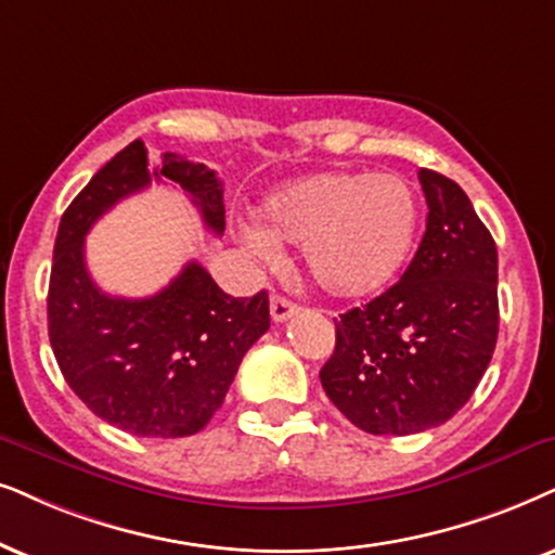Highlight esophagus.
Instances as JSON below:
<instances>
[{
	"label": "esophagus",
	"mask_w": 555,
	"mask_h": 555,
	"mask_svg": "<svg viewBox=\"0 0 555 555\" xmlns=\"http://www.w3.org/2000/svg\"><path fill=\"white\" fill-rule=\"evenodd\" d=\"M299 307L294 305L292 299L286 297H271V318L273 322H286L289 318H294L297 314Z\"/></svg>",
	"instance_id": "esophagus-1"
}]
</instances>
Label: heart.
<instances>
[{
  "instance_id": "obj_1",
  "label": "heart",
  "mask_w": 555,
  "mask_h": 555,
  "mask_svg": "<svg viewBox=\"0 0 555 555\" xmlns=\"http://www.w3.org/2000/svg\"><path fill=\"white\" fill-rule=\"evenodd\" d=\"M263 228L245 237L273 258L279 243L301 245L310 282L333 299H363L402 269L417 230V196L395 173L322 171L273 192L261 207Z\"/></svg>"
}]
</instances>
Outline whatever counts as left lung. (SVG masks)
I'll list each match as a JSON object with an SVG mask.
<instances>
[{"label": "left lung", "mask_w": 555, "mask_h": 555, "mask_svg": "<svg viewBox=\"0 0 555 555\" xmlns=\"http://www.w3.org/2000/svg\"><path fill=\"white\" fill-rule=\"evenodd\" d=\"M427 225L402 279L335 320L325 395L371 435L451 420L492 361L500 330L496 245L464 189L420 168Z\"/></svg>", "instance_id": "1"}]
</instances>
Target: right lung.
Returning a JSON list of instances; mask_svg holds the SVG:
<instances>
[{
    "label": "right lung",
    "instance_id": "add662e5",
    "mask_svg": "<svg viewBox=\"0 0 555 555\" xmlns=\"http://www.w3.org/2000/svg\"><path fill=\"white\" fill-rule=\"evenodd\" d=\"M151 179L179 184L212 233L225 230L215 171L179 153L153 160L143 140H132L61 217L48 335L63 378L96 417L140 438H184L212 420L243 356L269 330V294L230 297L196 261L145 299L109 297L91 282L83 261L89 228Z\"/></svg>",
    "mask_w": 555,
    "mask_h": 555
}]
</instances>
